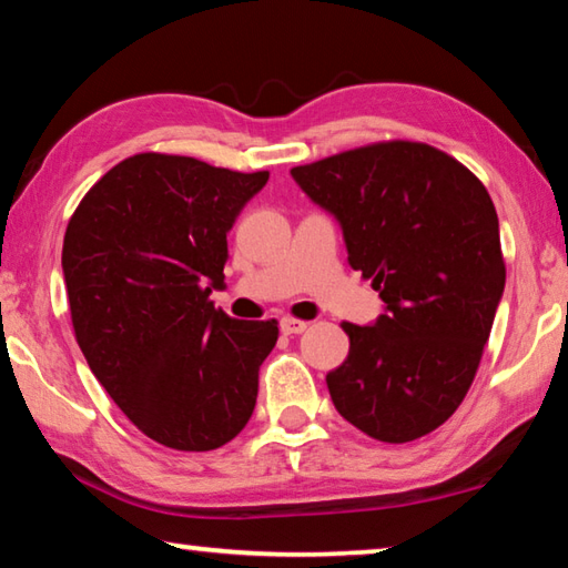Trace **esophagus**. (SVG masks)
Listing matches in <instances>:
<instances>
[{"label": "esophagus", "instance_id": "34e87169", "mask_svg": "<svg viewBox=\"0 0 568 568\" xmlns=\"http://www.w3.org/2000/svg\"><path fill=\"white\" fill-rule=\"evenodd\" d=\"M281 331H283L285 335L305 333V331H307V323H305V321H297V318H283V321H281Z\"/></svg>", "mask_w": 568, "mask_h": 568}]
</instances>
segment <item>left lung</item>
Wrapping results in <instances>:
<instances>
[{
  "mask_svg": "<svg viewBox=\"0 0 568 568\" xmlns=\"http://www.w3.org/2000/svg\"><path fill=\"white\" fill-rule=\"evenodd\" d=\"M338 220L348 263L386 313L343 323L348 358L325 376L333 406L383 444L446 423L476 378L506 285L484 182L426 142L390 140L291 170Z\"/></svg>",
  "mask_w": 568,
  "mask_h": 568,
  "instance_id": "obj_1",
  "label": "left lung"
}]
</instances>
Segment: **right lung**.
Masks as SVG:
<instances>
[{
  "label": "right lung",
  "mask_w": 568,
  "mask_h": 568,
  "mask_svg": "<svg viewBox=\"0 0 568 568\" xmlns=\"http://www.w3.org/2000/svg\"><path fill=\"white\" fill-rule=\"evenodd\" d=\"M267 178L140 152L67 225L74 338L124 416L168 448H220L253 416L277 321L230 318L210 293L225 281L230 227Z\"/></svg>",
  "instance_id": "add662e5"
}]
</instances>
